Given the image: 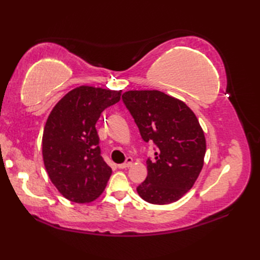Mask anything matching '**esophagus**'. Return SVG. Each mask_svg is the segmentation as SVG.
Here are the masks:
<instances>
[{
    "instance_id": "1",
    "label": "esophagus",
    "mask_w": 260,
    "mask_h": 260,
    "mask_svg": "<svg viewBox=\"0 0 260 260\" xmlns=\"http://www.w3.org/2000/svg\"><path fill=\"white\" fill-rule=\"evenodd\" d=\"M132 164H133V158H132V157H127V158H126V162L123 163V164H119L118 168H119V169H126V168H129Z\"/></svg>"
}]
</instances>
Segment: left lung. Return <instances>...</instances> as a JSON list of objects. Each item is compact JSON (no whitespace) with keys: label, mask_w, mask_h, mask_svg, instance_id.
<instances>
[{"label":"left lung","mask_w":260,"mask_h":260,"mask_svg":"<svg viewBox=\"0 0 260 260\" xmlns=\"http://www.w3.org/2000/svg\"><path fill=\"white\" fill-rule=\"evenodd\" d=\"M121 98L142 139L156 146L137 193L152 204L180 200L196 183L206 155V137L196 114L180 99L158 90H128Z\"/></svg>","instance_id":"8db88e82"}]
</instances>
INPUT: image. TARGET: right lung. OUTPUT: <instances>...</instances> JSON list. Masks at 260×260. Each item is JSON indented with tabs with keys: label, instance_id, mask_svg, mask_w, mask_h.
Returning <instances> with one entry per match:
<instances>
[{
	"label": "right lung",
	"instance_id": "right-lung-1",
	"mask_svg": "<svg viewBox=\"0 0 260 260\" xmlns=\"http://www.w3.org/2000/svg\"><path fill=\"white\" fill-rule=\"evenodd\" d=\"M121 90L79 86L60 99L48 116L42 157L49 179L69 201L89 203L104 192L112 175L101 155L96 123Z\"/></svg>",
	"mask_w": 260,
	"mask_h": 260
}]
</instances>
